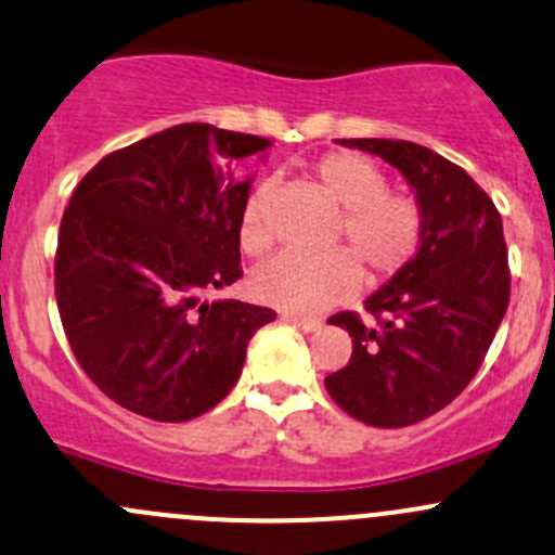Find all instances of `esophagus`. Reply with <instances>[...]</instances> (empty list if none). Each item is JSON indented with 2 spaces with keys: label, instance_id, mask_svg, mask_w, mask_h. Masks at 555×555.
Returning a JSON list of instances; mask_svg holds the SVG:
<instances>
[{
  "label": "esophagus",
  "instance_id": "1",
  "mask_svg": "<svg viewBox=\"0 0 555 555\" xmlns=\"http://www.w3.org/2000/svg\"><path fill=\"white\" fill-rule=\"evenodd\" d=\"M282 319H284V322H293L297 326H302L306 332L322 330V324H324L319 317H300V313H282Z\"/></svg>",
  "mask_w": 555,
  "mask_h": 555
}]
</instances>
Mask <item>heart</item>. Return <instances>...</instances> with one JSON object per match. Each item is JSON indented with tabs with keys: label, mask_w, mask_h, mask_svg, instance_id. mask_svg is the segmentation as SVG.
<instances>
[{
	"label": "heart",
	"mask_w": 555,
	"mask_h": 555,
	"mask_svg": "<svg viewBox=\"0 0 555 555\" xmlns=\"http://www.w3.org/2000/svg\"><path fill=\"white\" fill-rule=\"evenodd\" d=\"M313 175L332 202L340 204L335 242L346 249L324 255L282 253L262 262L249 289L262 302L287 311H322L348 297L361 276L380 287L417 258L425 238V209L417 196L388 191L380 167L356 151H332L313 165ZM268 185L247 196L238 218V247L260 258L271 247L266 220Z\"/></svg>",
	"instance_id": "heart-1"
}]
</instances>
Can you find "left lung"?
Here are the masks:
<instances>
[{"mask_svg": "<svg viewBox=\"0 0 555 555\" xmlns=\"http://www.w3.org/2000/svg\"><path fill=\"white\" fill-rule=\"evenodd\" d=\"M410 180L425 209L417 258L364 308L330 324L353 337L343 370L324 377L348 415L375 428H406L444 410L474 380L511 300L503 218L463 167L410 140L353 138Z\"/></svg>", "mask_w": 555, "mask_h": 555, "instance_id": "1", "label": "left lung"}]
</instances>
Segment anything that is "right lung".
Masks as SVG:
<instances>
[{
    "label": "right lung",
    "instance_id": "1",
    "mask_svg": "<svg viewBox=\"0 0 555 555\" xmlns=\"http://www.w3.org/2000/svg\"><path fill=\"white\" fill-rule=\"evenodd\" d=\"M271 140L178 125L103 156L61 220L55 300L68 346L125 410L183 423L242 375L247 343L276 311L202 300L242 279L238 218L253 180L231 162Z\"/></svg>",
    "mask_w": 555,
    "mask_h": 555
}]
</instances>
